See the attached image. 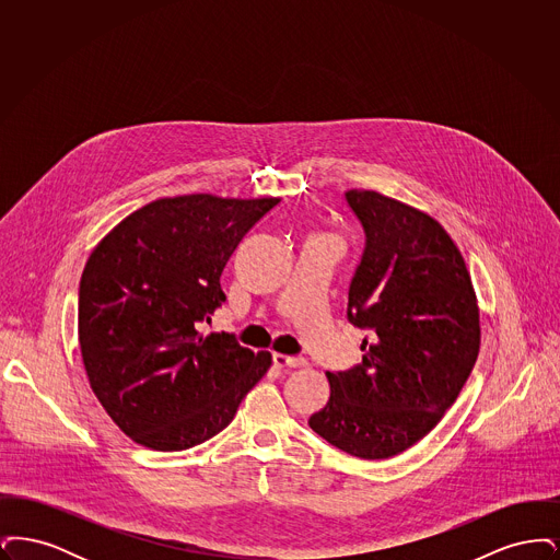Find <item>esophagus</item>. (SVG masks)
<instances>
[{
    "mask_svg": "<svg viewBox=\"0 0 560 560\" xmlns=\"http://www.w3.org/2000/svg\"><path fill=\"white\" fill-rule=\"evenodd\" d=\"M272 361L277 368L281 370H298V368H306V361L300 359V357H288V354H281V352H275L272 354Z\"/></svg>",
    "mask_w": 560,
    "mask_h": 560,
    "instance_id": "1",
    "label": "esophagus"
}]
</instances>
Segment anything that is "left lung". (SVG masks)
<instances>
[{"mask_svg": "<svg viewBox=\"0 0 560 560\" xmlns=\"http://www.w3.org/2000/svg\"><path fill=\"white\" fill-rule=\"evenodd\" d=\"M365 231L348 320L368 329L361 365L327 372L331 395L308 427L361 459L409 450L441 422L472 372L479 306L466 262L428 213L375 190H347Z\"/></svg>", "mask_w": 560, "mask_h": 560, "instance_id": "obj_1", "label": "left lung"}]
</instances>
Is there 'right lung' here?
Masks as SVG:
<instances>
[{"mask_svg":"<svg viewBox=\"0 0 560 560\" xmlns=\"http://www.w3.org/2000/svg\"><path fill=\"white\" fill-rule=\"evenodd\" d=\"M277 197H163L124 218L90 254L78 331L90 386L110 420L158 452L195 447L231 424L268 372L267 350L199 331L226 300L220 275Z\"/></svg>","mask_w":560,"mask_h":560,"instance_id":"right-lung-1","label":"right lung"}]
</instances>
